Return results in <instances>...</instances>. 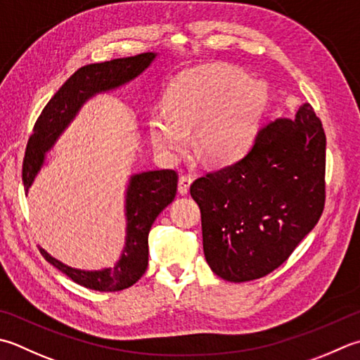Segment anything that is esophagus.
<instances>
[{
	"instance_id": "34e87169",
	"label": "esophagus",
	"mask_w": 360,
	"mask_h": 360,
	"mask_svg": "<svg viewBox=\"0 0 360 360\" xmlns=\"http://www.w3.org/2000/svg\"><path fill=\"white\" fill-rule=\"evenodd\" d=\"M193 182V176L192 174H182L179 176V182H178V190L181 195H186L188 193V188H190V184Z\"/></svg>"
}]
</instances>
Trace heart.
<instances>
[{"mask_svg": "<svg viewBox=\"0 0 360 360\" xmlns=\"http://www.w3.org/2000/svg\"><path fill=\"white\" fill-rule=\"evenodd\" d=\"M265 89L228 65H207L182 73L164 96L165 112L148 120L154 146L173 156L190 142L210 164H228L250 145L265 104Z\"/></svg>", "mask_w": 360, "mask_h": 360, "instance_id": "b5f03b06", "label": "heart"}]
</instances>
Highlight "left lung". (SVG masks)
I'll use <instances>...</instances> for the list:
<instances>
[{"label":"left lung","mask_w":360,"mask_h":360,"mask_svg":"<svg viewBox=\"0 0 360 360\" xmlns=\"http://www.w3.org/2000/svg\"><path fill=\"white\" fill-rule=\"evenodd\" d=\"M326 134L304 103L259 128L242 159L195 179L204 256L231 283L264 278L319 223L326 200Z\"/></svg>","instance_id":"left-lung-1"}]
</instances>
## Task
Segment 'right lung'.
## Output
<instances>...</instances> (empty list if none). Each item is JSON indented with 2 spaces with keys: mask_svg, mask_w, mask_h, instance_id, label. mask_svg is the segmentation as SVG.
I'll return each instance as SVG.
<instances>
[{
  "mask_svg": "<svg viewBox=\"0 0 360 360\" xmlns=\"http://www.w3.org/2000/svg\"><path fill=\"white\" fill-rule=\"evenodd\" d=\"M154 58V53H142L131 58L90 63L81 67L62 84V87L41 110L27 140L21 170L26 195L35 174L44 165L46 151L51 150L56 139L75 118L81 105L98 91L115 89L134 79L150 65ZM176 188L178 173L174 170H154L132 176L126 196V246L122 259L114 269L101 271L76 270L63 265L41 248H39L40 255L75 283L91 290L115 292L128 288L136 284L146 271L148 234L156 217L174 200Z\"/></svg>",
  "mask_w": 360,
  "mask_h": 360,
  "instance_id": "add662e5",
  "label": "right lung"
}]
</instances>
